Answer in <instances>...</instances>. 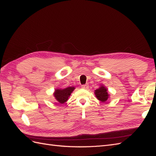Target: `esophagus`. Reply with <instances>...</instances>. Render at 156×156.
Wrapping results in <instances>:
<instances>
[{
	"label": "esophagus",
	"mask_w": 156,
	"mask_h": 156,
	"mask_svg": "<svg viewBox=\"0 0 156 156\" xmlns=\"http://www.w3.org/2000/svg\"><path fill=\"white\" fill-rule=\"evenodd\" d=\"M81 87L83 89H87L89 88V85L88 84H85V85H81Z\"/></svg>",
	"instance_id": "esophagus-1"
}]
</instances>
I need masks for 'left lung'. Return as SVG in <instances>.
<instances>
[{
    "instance_id": "1",
    "label": "left lung",
    "mask_w": 156,
    "mask_h": 156,
    "mask_svg": "<svg viewBox=\"0 0 156 156\" xmlns=\"http://www.w3.org/2000/svg\"><path fill=\"white\" fill-rule=\"evenodd\" d=\"M94 94L98 99L102 102H105L108 98L107 89L104 86H101L99 89L95 90Z\"/></svg>"
}]
</instances>
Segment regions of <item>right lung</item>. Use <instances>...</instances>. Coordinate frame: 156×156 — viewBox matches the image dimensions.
Listing matches in <instances>:
<instances>
[{"instance_id": "1", "label": "right lung", "mask_w": 156, "mask_h": 156, "mask_svg": "<svg viewBox=\"0 0 156 156\" xmlns=\"http://www.w3.org/2000/svg\"><path fill=\"white\" fill-rule=\"evenodd\" d=\"M74 89V87H71L63 89H57L54 93V97L60 103H64L68 100V97L71 95V93L73 92Z\"/></svg>"}]
</instances>
